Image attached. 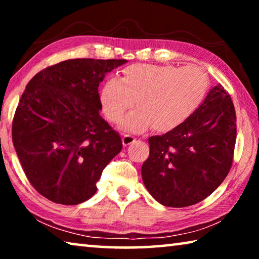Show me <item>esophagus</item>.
Returning <instances> with one entry per match:
<instances>
[{
	"mask_svg": "<svg viewBox=\"0 0 259 259\" xmlns=\"http://www.w3.org/2000/svg\"><path fill=\"white\" fill-rule=\"evenodd\" d=\"M136 140V138L134 136L131 135H123V137H122V144H123V146H128L130 144H133Z\"/></svg>",
	"mask_w": 259,
	"mask_h": 259,
	"instance_id": "obj_1",
	"label": "esophagus"
}]
</instances>
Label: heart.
I'll return each mask as SVG.
<instances>
[{"mask_svg":"<svg viewBox=\"0 0 259 259\" xmlns=\"http://www.w3.org/2000/svg\"><path fill=\"white\" fill-rule=\"evenodd\" d=\"M208 89V75L198 66L136 64L124 69L122 78L107 80L100 102L107 119L119 122L136 99L139 108L125 117L123 128L142 131L153 125L168 133L190 119Z\"/></svg>","mask_w":259,"mask_h":259,"instance_id":"1","label":"heart"}]
</instances>
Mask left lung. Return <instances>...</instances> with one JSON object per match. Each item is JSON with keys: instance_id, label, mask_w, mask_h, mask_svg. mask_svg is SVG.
<instances>
[{"instance_id": "1", "label": "left lung", "mask_w": 259, "mask_h": 259, "mask_svg": "<svg viewBox=\"0 0 259 259\" xmlns=\"http://www.w3.org/2000/svg\"><path fill=\"white\" fill-rule=\"evenodd\" d=\"M235 138L233 102L217 84L181 126L148 139L150 156L142 166L147 191L166 207H188L204 200L229 174Z\"/></svg>"}]
</instances>
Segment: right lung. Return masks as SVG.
<instances>
[{
  "instance_id": "add662e5",
  "label": "right lung",
  "mask_w": 259,
  "mask_h": 259,
  "mask_svg": "<svg viewBox=\"0 0 259 259\" xmlns=\"http://www.w3.org/2000/svg\"><path fill=\"white\" fill-rule=\"evenodd\" d=\"M124 59H69L26 85L12 122V142L26 177L55 203L90 199L103 170L122 150L120 135L100 116L98 87Z\"/></svg>"
}]
</instances>
